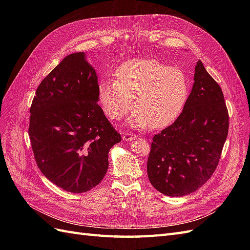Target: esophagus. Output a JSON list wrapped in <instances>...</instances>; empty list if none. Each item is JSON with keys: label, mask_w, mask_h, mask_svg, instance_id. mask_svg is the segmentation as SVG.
I'll list each match as a JSON object with an SVG mask.
<instances>
[{"label": "esophagus", "mask_w": 250, "mask_h": 250, "mask_svg": "<svg viewBox=\"0 0 250 250\" xmlns=\"http://www.w3.org/2000/svg\"><path fill=\"white\" fill-rule=\"evenodd\" d=\"M135 137H137V135L133 134V133L126 132V133H124V134H123V140H124V141H126V142H128V141H132Z\"/></svg>", "instance_id": "1"}]
</instances>
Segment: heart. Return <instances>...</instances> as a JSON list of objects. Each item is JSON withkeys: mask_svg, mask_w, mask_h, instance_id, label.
I'll use <instances>...</instances> for the list:
<instances>
[{"mask_svg": "<svg viewBox=\"0 0 250 250\" xmlns=\"http://www.w3.org/2000/svg\"><path fill=\"white\" fill-rule=\"evenodd\" d=\"M188 93L190 81L183 69L146 58L124 62L113 80L98 84V100L105 116L119 121L133 105L128 124L139 129H160L171 124L183 111Z\"/></svg>", "mask_w": 250, "mask_h": 250, "instance_id": "obj_1", "label": "heart"}]
</instances>
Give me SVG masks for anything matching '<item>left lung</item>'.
<instances>
[{"mask_svg": "<svg viewBox=\"0 0 250 250\" xmlns=\"http://www.w3.org/2000/svg\"><path fill=\"white\" fill-rule=\"evenodd\" d=\"M229 120L221 87L198 60L183 112L152 139L147 162L151 185L171 197L198 190L217 168Z\"/></svg>", "mask_w": 250, "mask_h": 250, "instance_id": "1", "label": "left lung"}]
</instances>
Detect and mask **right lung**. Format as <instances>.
I'll return each mask as SVG.
<instances>
[{
    "label": "right lung",
    "mask_w": 250,
    "mask_h": 250,
    "mask_svg": "<svg viewBox=\"0 0 250 250\" xmlns=\"http://www.w3.org/2000/svg\"><path fill=\"white\" fill-rule=\"evenodd\" d=\"M98 101L97 74L83 52L64 57L35 92L29 124L35 162L64 191L84 193L99 185L109 150L121 142Z\"/></svg>",
    "instance_id": "1"
}]
</instances>
